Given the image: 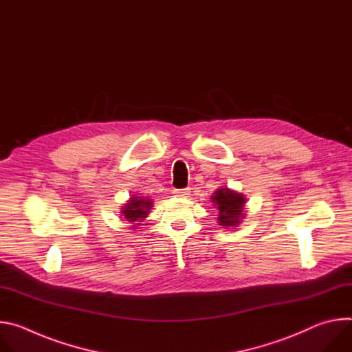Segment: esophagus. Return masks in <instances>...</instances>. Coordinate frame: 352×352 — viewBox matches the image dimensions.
I'll return each mask as SVG.
<instances>
[{"instance_id":"esophagus-1","label":"esophagus","mask_w":352,"mask_h":352,"mask_svg":"<svg viewBox=\"0 0 352 352\" xmlns=\"http://www.w3.org/2000/svg\"><path fill=\"white\" fill-rule=\"evenodd\" d=\"M173 193L177 197H188L190 195V190H189V188H186V189H174Z\"/></svg>"}]
</instances>
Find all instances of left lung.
<instances>
[{"label":"left lung","mask_w":352,"mask_h":352,"mask_svg":"<svg viewBox=\"0 0 352 352\" xmlns=\"http://www.w3.org/2000/svg\"><path fill=\"white\" fill-rule=\"evenodd\" d=\"M212 202L217 206V221L223 228L236 227L243 220V206L246 199L242 193L230 188H220L212 195Z\"/></svg>","instance_id":"1"}]
</instances>
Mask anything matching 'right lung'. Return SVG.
Segmentation results:
<instances>
[{"label":"right lung","instance_id":"obj_1","mask_svg":"<svg viewBox=\"0 0 352 352\" xmlns=\"http://www.w3.org/2000/svg\"><path fill=\"white\" fill-rule=\"evenodd\" d=\"M153 202L148 197H140V196H132L128 204H125V206H122V216L126 221L132 223L133 226L131 227H136L139 226V223L142 220H144L148 214V210L152 209Z\"/></svg>","mask_w":352,"mask_h":352}]
</instances>
